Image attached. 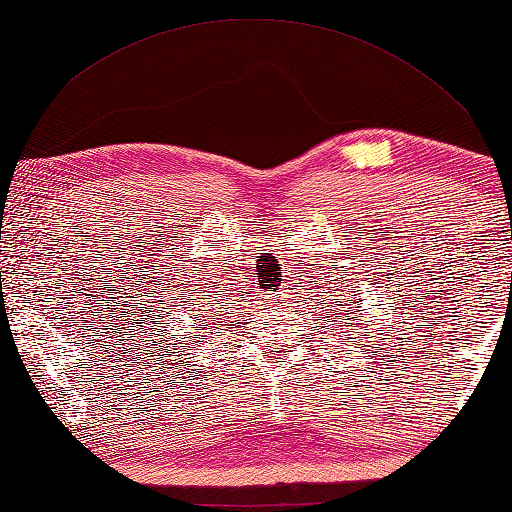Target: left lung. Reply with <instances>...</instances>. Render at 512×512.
Here are the masks:
<instances>
[{
  "label": "left lung",
  "mask_w": 512,
  "mask_h": 512,
  "mask_svg": "<svg viewBox=\"0 0 512 512\" xmlns=\"http://www.w3.org/2000/svg\"><path fill=\"white\" fill-rule=\"evenodd\" d=\"M347 318H349V313H347Z\"/></svg>",
  "instance_id": "left-lung-1"
}]
</instances>
